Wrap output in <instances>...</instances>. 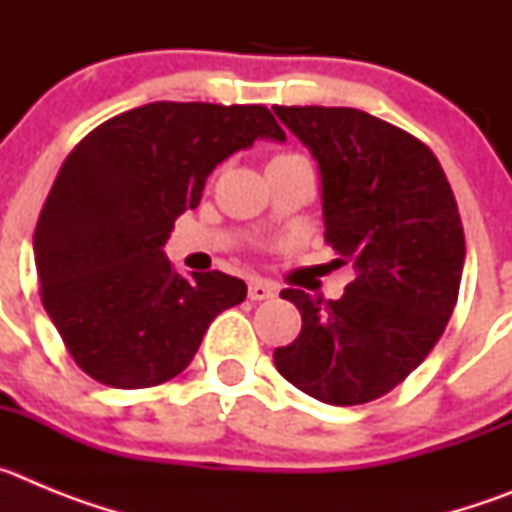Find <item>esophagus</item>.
Segmentation results:
<instances>
[{"instance_id":"1","label":"esophagus","mask_w":512,"mask_h":512,"mask_svg":"<svg viewBox=\"0 0 512 512\" xmlns=\"http://www.w3.org/2000/svg\"><path fill=\"white\" fill-rule=\"evenodd\" d=\"M274 295H277V284L274 282H266V279H251V282H248V297H251L253 302L271 300Z\"/></svg>"}]
</instances>
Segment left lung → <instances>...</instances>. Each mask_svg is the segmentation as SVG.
I'll list each match as a JSON object with an SVG mask.
<instances>
[{
  "label": "left lung",
  "instance_id": "obj_1",
  "mask_svg": "<svg viewBox=\"0 0 512 512\" xmlns=\"http://www.w3.org/2000/svg\"><path fill=\"white\" fill-rule=\"evenodd\" d=\"M318 161L325 241L354 266L343 297L284 289L300 336L274 351L297 390L328 405L387 395L431 354L454 312L464 230L431 148L354 107H274Z\"/></svg>",
  "mask_w": 512,
  "mask_h": 512
}]
</instances>
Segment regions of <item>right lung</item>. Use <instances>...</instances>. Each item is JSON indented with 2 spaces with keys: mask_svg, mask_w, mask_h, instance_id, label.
I'll return each mask as SVG.
<instances>
[{
  "mask_svg": "<svg viewBox=\"0 0 512 512\" xmlns=\"http://www.w3.org/2000/svg\"><path fill=\"white\" fill-rule=\"evenodd\" d=\"M259 138L284 143L261 104L151 102L102 122L69 153L35 225L45 312L92 379L140 390L182 374L212 320L246 300L223 271L184 277L164 246L207 176Z\"/></svg>",
  "mask_w": 512,
  "mask_h": 512,
  "instance_id": "right-lung-1",
  "label": "right lung"
}]
</instances>
